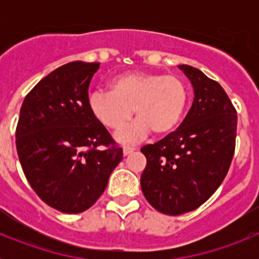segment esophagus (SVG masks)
Segmentation results:
<instances>
[{"label": "esophagus", "instance_id": "1", "mask_svg": "<svg viewBox=\"0 0 259 259\" xmlns=\"http://www.w3.org/2000/svg\"><path fill=\"white\" fill-rule=\"evenodd\" d=\"M135 150H136V148H134V146H124V148H123V154L130 155V154H132Z\"/></svg>", "mask_w": 259, "mask_h": 259}]
</instances>
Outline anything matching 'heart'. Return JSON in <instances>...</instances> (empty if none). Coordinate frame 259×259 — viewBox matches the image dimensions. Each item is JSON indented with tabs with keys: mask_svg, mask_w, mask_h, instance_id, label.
<instances>
[{
	"mask_svg": "<svg viewBox=\"0 0 259 259\" xmlns=\"http://www.w3.org/2000/svg\"><path fill=\"white\" fill-rule=\"evenodd\" d=\"M188 92L175 75L124 72L111 80V91L97 89L88 98L93 115L110 130H119L135 115L137 120L116 132L120 143H136L149 134H170L182 119Z\"/></svg>",
	"mask_w": 259,
	"mask_h": 259,
	"instance_id": "b5f03b06",
	"label": "heart"
}]
</instances>
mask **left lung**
<instances>
[{
	"label": "left lung",
	"mask_w": 259,
	"mask_h": 259,
	"mask_svg": "<svg viewBox=\"0 0 259 259\" xmlns=\"http://www.w3.org/2000/svg\"><path fill=\"white\" fill-rule=\"evenodd\" d=\"M179 68L193 85L191 110L176 131L141 148L146 157L141 191L167 215L196 210L211 197L230 170L236 145V109L221 84L192 66Z\"/></svg>",
	"instance_id": "8db88e82"
}]
</instances>
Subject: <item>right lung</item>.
<instances>
[{"label": "right lung", "instance_id": "add662e5", "mask_svg": "<svg viewBox=\"0 0 259 259\" xmlns=\"http://www.w3.org/2000/svg\"><path fill=\"white\" fill-rule=\"evenodd\" d=\"M98 67L70 62L41 79L23 101L15 131L32 189L67 214L92 206L123 159L122 148L89 109V83Z\"/></svg>", "mask_w": 259, "mask_h": 259}]
</instances>
